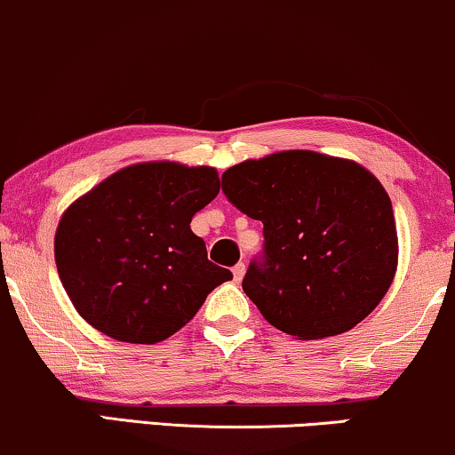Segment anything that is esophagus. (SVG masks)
<instances>
[{"label":"esophagus","instance_id":"esophagus-1","mask_svg":"<svg viewBox=\"0 0 455 455\" xmlns=\"http://www.w3.org/2000/svg\"><path fill=\"white\" fill-rule=\"evenodd\" d=\"M243 275H245V264L243 262L235 264V267H233V277H235V281H237V283H239L241 279H243Z\"/></svg>","mask_w":455,"mask_h":455}]
</instances>
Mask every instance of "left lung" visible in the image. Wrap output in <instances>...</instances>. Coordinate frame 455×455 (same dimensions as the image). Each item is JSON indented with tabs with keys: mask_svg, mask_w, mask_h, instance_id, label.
I'll use <instances>...</instances> for the list:
<instances>
[{
	"mask_svg": "<svg viewBox=\"0 0 455 455\" xmlns=\"http://www.w3.org/2000/svg\"><path fill=\"white\" fill-rule=\"evenodd\" d=\"M228 201L264 224V260L243 291L298 340L353 330L387 296L399 262L393 204L353 159L279 151L222 174Z\"/></svg>",
	"mask_w": 455,
	"mask_h": 455,
	"instance_id": "obj_1",
	"label": "left lung"
}]
</instances>
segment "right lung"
Here are the masks:
<instances>
[{"instance_id":"obj_1","label":"right lung","mask_w":455,"mask_h":455,"mask_svg":"<svg viewBox=\"0 0 455 455\" xmlns=\"http://www.w3.org/2000/svg\"><path fill=\"white\" fill-rule=\"evenodd\" d=\"M220 191L210 165L145 161L75 199L54 235L59 277L88 323L119 342L155 344L182 330L216 285L191 220Z\"/></svg>"}]
</instances>
